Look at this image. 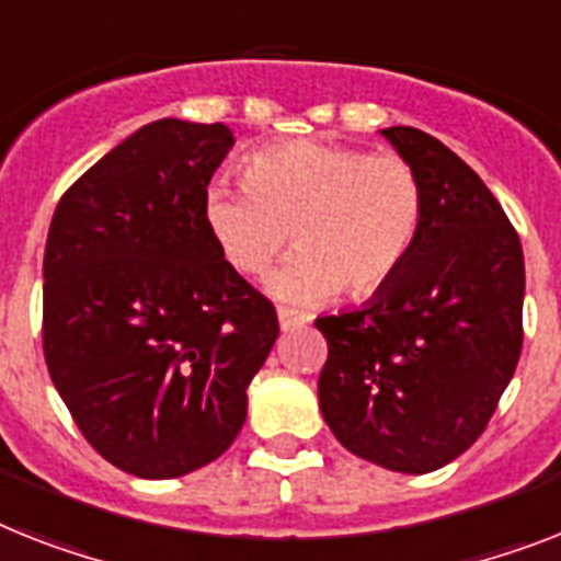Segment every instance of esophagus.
Instances as JSON below:
<instances>
[{"instance_id": "1", "label": "esophagus", "mask_w": 561, "mask_h": 561, "mask_svg": "<svg viewBox=\"0 0 561 561\" xmlns=\"http://www.w3.org/2000/svg\"><path fill=\"white\" fill-rule=\"evenodd\" d=\"M277 321H280V330H295V327H300L307 318L289 307H277Z\"/></svg>"}]
</instances>
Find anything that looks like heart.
<instances>
[{
  "mask_svg": "<svg viewBox=\"0 0 561 561\" xmlns=\"http://www.w3.org/2000/svg\"><path fill=\"white\" fill-rule=\"evenodd\" d=\"M240 180L243 188L203 192L208 238L247 277L263 275L291 240L298 252L272 277V291L298 304L335 289L350 300L387 289L427 217L419 171L398 154L289 140L247 157Z\"/></svg>",
  "mask_w": 561,
  "mask_h": 561,
  "instance_id": "b5f03b06",
  "label": "heart"
}]
</instances>
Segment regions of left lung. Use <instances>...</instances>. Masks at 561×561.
<instances>
[{"label":"left lung","mask_w":561,"mask_h":561,"mask_svg":"<svg viewBox=\"0 0 561 561\" xmlns=\"http://www.w3.org/2000/svg\"><path fill=\"white\" fill-rule=\"evenodd\" d=\"M383 137L419 171L427 217L401 275L367 307L327 314L323 421L396 473L450 465L484 433L522 355L525 254L481 178L436 137Z\"/></svg>","instance_id":"1"}]
</instances>
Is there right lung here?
I'll return each mask as SVG.
<instances>
[{
    "instance_id": "right-lung-1",
    "label": "right lung",
    "mask_w": 561,
    "mask_h": 561,
    "mask_svg": "<svg viewBox=\"0 0 561 561\" xmlns=\"http://www.w3.org/2000/svg\"><path fill=\"white\" fill-rule=\"evenodd\" d=\"M224 123L142 125L62 194L42 261V350L85 442L140 479L229 450L277 312L201 217Z\"/></svg>"
}]
</instances>
